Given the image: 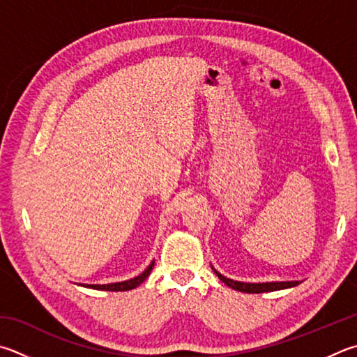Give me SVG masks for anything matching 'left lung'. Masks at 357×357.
<instances>
[{"mask_svg": "<svg viewBox=\"0 0 357 357\" xmlns=\"http://www.w3.org/2000/svg\"><path fill=\"white\" fill-rule=\"evenodd\" d=\"M212 267V265H211ZM213 273L218 276L220 281H223L226 286L238 290V291H245V294H264V291H275V290H284V289H290V287H296L300 281H271V282H243V281H234L229 280V278L223 276L222 273L212 267Z\"/></svg>", "mask_w": 357, "mask_h": 357, "instance_id": "left-lung-1", "label": "left lung"}]
</instances>
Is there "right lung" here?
I'll use <instances>...</instances> for the list:
<instances>
[{"label":"right lung","instance_id":"right-lung-1","mask_svg":"<svg viewBox=\"0 0 357 357\" xmlns=\"http://www.w3.org/2000/svg\"><path fill=\"white\" fill-rule=\"evenodd\" d=\"M154 267V261L148 265V267L142 271L139 276L132 278V280L128 281H121V282H111V284H77V286L87 287V289H95V290H109V291H125V290H132L137 286H140L144 282L148 275L151 273V270Z\"/></svg>","mask_w":357,"mask_h":357}]
</instances>
